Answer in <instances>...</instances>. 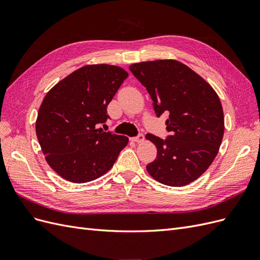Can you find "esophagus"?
<instances>
[{"mask_svg":"<svg viewBox=\"0 0 260 260\" xmlns=\"http://www.w3.org/2000/svg\"><path fill=\"white\" fill-rule=\"evenodd\" d=\"M133 142H137V143H142L144 141V136L143 135H139L138 137H133L130 139Z\"/></svg>","mask_w":260,"mask_h":260,"instance_id":"esophagus-1","label":"esophagus"}]
</instances>
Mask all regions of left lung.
Wrapping results in <instances>:
<instances>
[{
    "instance_id": "obj_1",
    "label": "left lung",
    "mask_w": 260,
    "mask_h": 260,
    "mask_svg": "<svg viewBox=\"0 0 260 260\" xmlns=\"http://www.w3.org/2000/svg\"><path fill=\"white\" fill-rule=\"evenodd\" d=\"M129 68L147 89L157 116L169 114L167 140L149 133L145 137L157 148V158L147 165V172L165 185L193 182L209 168L222 142L224 116L218 94L176 59L141 61Z\"/></svg>"
}]
</instances>
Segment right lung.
<instances>
[{
    "mask_svg": "<svg viewBox=\"0 0 260 260\" xmlns=\"http://www.w3.org/2000/svg\"><path fill=\"white\" fill-rule=\"evenodd\" d=\"M127 77L121 67L86 65L44 96L36 133L46 162L61 178L84 183L102 177L128 144L127 137L99 128L107 120V105Z\"/></svg>",
    "mask_w": 260,
    "mask_h": 260,
    "instance_id": "add662e5",
    "label": "right lung"
}]
</instances>
